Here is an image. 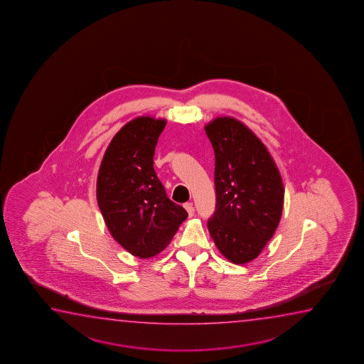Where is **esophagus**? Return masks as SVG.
<instances>
[{"instance_id": "obj_1", "label": "esophagus", "mask_w": 364, "mask_h": 364, "mask_svg": "<svg viewBox=\"0 0 364 364\" xmlns=\"http://www.w3.org/2000/svg\"><path fill=\"white\" fill-rule=\"evenodd\" d=\"M184 208L185 210L188 211V214H189L190 218H191V216H194L195 209L191 203H186V204L184 205Z\"/></svg>"}]
</instances>
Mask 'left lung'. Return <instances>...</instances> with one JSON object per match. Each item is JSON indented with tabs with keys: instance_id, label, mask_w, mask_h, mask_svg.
<instances>
[{
	"instance_id": "1",
	"label": "left lung",
	"mask_w": 364,
	"mask_h": 364,
	"mask_svg": "<svg viewBox=\"0 0 364 364\" xmlns=\"http://www.w3.org/2000/svg\"><path fill=\"white\" fill-rule=\"evenodd\" d=\"M215 151L216 210L208 229L232 264L256 259L274 236L284 209L277 165L244 123L219 117L205 125Z\"/></svg>"
}]
</instances>
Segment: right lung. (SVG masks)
<instances>
[{
	"instance_id": "1",
	"label": "right lung",
	"mask_w": 364,
	"mask_h": 364,
	"mask_svg": "<svg viewBox=\"0 0 364 364\" xmlns=\"http://www.w3.org/2000/svg\"><path fill=\"white\" fill-rule=\"evenodd\" d=\"M165 125L153 117L130 120L108 145L97 178V201L110 235L140 259L161 252L188 218L166 196L153 165Z\"/></svg>"
}]
</instances>
